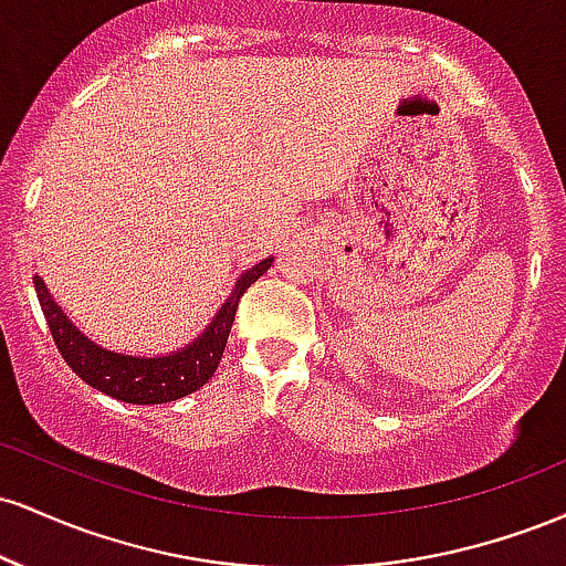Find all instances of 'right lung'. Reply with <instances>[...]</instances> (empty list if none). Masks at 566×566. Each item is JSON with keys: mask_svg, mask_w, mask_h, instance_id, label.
Instances as JSON below:
<instances>
[{"mask_svg": "<svg viewBox=\"0 0 566 566\" xmlns=\"http://www.w3.org/2000/svg\"><path fill=\"white\" fill-rule=\"evenodd\" d=\"M271 263H274V258H265L237 279L231 295L226 297V303L220 305L218 314L212 316V322L207 324L197 340L159 356H135L103 348L63 314L42 276H34V287L57 350L87 386L119 401H127V405H165V401L193 394L216 375L220 356L226 350V340H229L233 316H237L239 297L271 269Z\"/></svg>", "mask_w": 566, "mask_h": 566, "instance_id": "right-lung-1", "label": "right lung"}]
</instances>
